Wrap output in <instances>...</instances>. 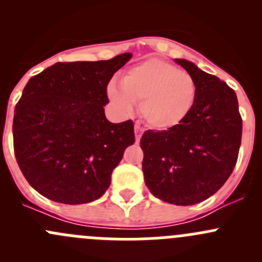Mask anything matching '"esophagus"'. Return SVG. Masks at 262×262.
Wrapping results in <instances>:
<instances>
[{
  "instance_id": "34e87169",
  "label": "esophagus",
  "mask_w": 262,
  "mask_h": 262,
  "mask_svg": "<svg viewBox=\"0 0 262 262\" xmlns=\"http://www.w3.org/2000/svg\"><path fill=\"white\" fill-rule=\"evenodd\" d=\"M143 132H144V129L142 128L139 124H136V139H137V142L141 141V137H142V134H143Z\"/></svg>"
}]
</instances>
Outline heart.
I'll return each mask as SVG.
<instances>
[{"label": "heart", "instance_id": "heart-1", "mask_svg": "<svg viewBox=\"0 0 262 262\" xmlns=\"http://www.w3.org/2000/svg\"><path fill=\"white\" fill-rule=\"evenodd\" d=\"M107 97L123 113H130L134 102L150 126L168 130L180 125L196 101V82L185 71L166 60L152 58L129 68L120 86L110 83Z\"/></svg>", "mask_w": 262, "mask_h": 262}]
</instances>
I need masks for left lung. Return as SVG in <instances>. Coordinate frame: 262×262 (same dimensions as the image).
Returning <instances> with one entry per match:
<instances>
[{"label":"left lung","mask_w":262,"mask_h":262,"mask_svg":"<svg viewBox=\"0 0 262 262\" xmlns=\"http://www.w3.org/2000/svg\"><path fill=\"white\" fill-rule=\"evenodd\" d=\"M175 62L196 82V101L180 125L142 136V170L156 198L192 205L215 194L233 171L242 119L236 92L226 82L186 59Z\"/></svg>","instance_id":"1"}]
</instances>
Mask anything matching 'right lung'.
<instances>
[{"label":"right lung","instance_id":"obj_1","mask_svg":"<svg viewBox=\"0 0 262 262\" xmlns=\"http://www.w3.org/2000/svg\"><path fill=\"white\" fill-rule=\"evenodd\" d=\"M130 58L59 62L26 83L15 107L14 150L39 194L71 205L105 194L124 150L136 142L133 121L110 123L104 110L107 83Z\"/></svg>","mask_w":262,"mask_h":262}]
</instances>
